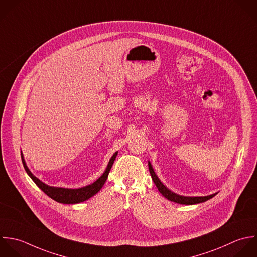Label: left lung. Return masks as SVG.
Masks as SVG:
<instances>
[{
  "label": "left lung",
  "instance_id": "8db88e82",
  "mask_svg": "<svg viewBox=\"0 0 257 257\" xmlns=\"http://www.w3.org/2000/svg\"><path fill=\"white\" fill-rule=\"evenodd\" d=\"M148 166H149V171H150V174H151V177H152V180L154 181L156 187L158 188L159 192L165 197L167 198L168 200L170 201H173V202H176V203H179V204H185V205H192V204H197V203H202V202H205L209 199H211L212 197H214L216 194H212V195H209V196H203V197H184V196H180L178 194H175L173 193L172 191H170L169 189H167L162 183L161 181L158 179V177L156 176L150 162L148 163Z\"/></svg>",
  "mask_w": 257,
  "mask_h": 257
}]
</instances>
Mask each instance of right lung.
<instances>
[{
    "instance_id": "1",
    "label": "right lung",
    "mask_w": 257,
    "mask_h": 257,
    "mask_svg": "<svg viewBox=\"0 0 257 257\" xmlns=\"http://www.w3.org/2000/svg\"><path fill=\"white\" fill-rule=\"evenodd\" d=\"M116 156H117L116 153L112 156V158L110 159L109 164L106 168V171L103 173V175L99 179H97L91 185H88V186H85L82 188H78V189H68V188L52 187V186L46 185L45 183L40 181L37 177H35L31 173V171L28 169V167L25 163L23 155H22V162H23L24 168H25L26 172L28 173V175L32 178V180L36 183V185L45 194H47L50 198H52L53 200H55L59 203H63V204H76V203H80V202L88 200L89 198H91L92 196H94L96 193H98L100 191V189L103 187V185L105 184V182L108 178V174L110 172V169L114 163Z\"/></svg>"
}]
</instances>
